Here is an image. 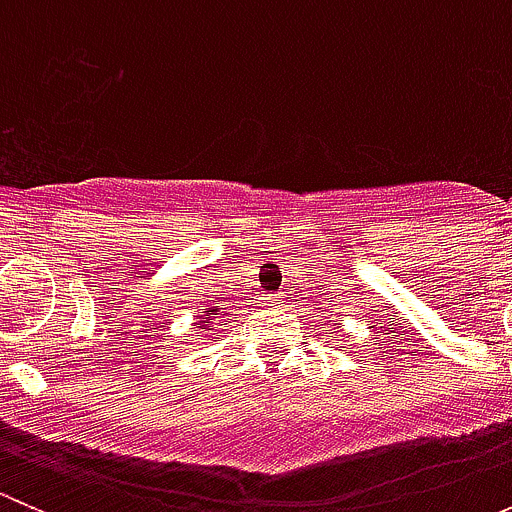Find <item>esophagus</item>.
<instances>
[{
    "mask_svg": "<svg viewBox=\"0 0 512 512\" xmlns=\"http://www.w3.org/2000/svg\"><path fill=\"white\" fill-rule=\"evenodd\" d=\"M267 299H270L272 304H280L282 302V294H267Z\"/></svg>",
    "mask_w": 512,
    "mask_h": 512,
    "instance_id": "obj_1",
    "label": "esophagus"
}]
</instances>
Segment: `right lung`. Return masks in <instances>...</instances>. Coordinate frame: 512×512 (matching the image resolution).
<instances>
[{
	"mask_svg": "<svg viewBox=\"0 0 512 512\" xmlns=\"http://www.w3.org/2000/svg\"><path fill=\"white\" fill-rule=\"evenodd\" d=\"M220 312V307H208L205 309L203 314H200L198 317V322H193V327H195V332H210V329L215 327V314ZM215 332H218V329H215Z\"/></svg>",
	"mask_w": 512,
	"mask_h": 512,
	"instance_id": "right-lung-1",
	"label": "right lung"
}]
</instances>
